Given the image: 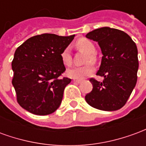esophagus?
Wrapping results in <instances>:
<instances>
[{
  "label": "esophagus",
  "instance_id": "34e87169",
  "mask_svg": "<svg viewBox=\"0 0 146 146\" xmlns=\"http://www.w3.org/2000/svg\"><path fill=\"white\" fill-rule=\"evenodd\" d=\"M73 81L76 83H80L82 81V80H80V79H73Z\"/></svg>",
  "mask_w": 146,
  "mask_h": 146
}]
</instances>
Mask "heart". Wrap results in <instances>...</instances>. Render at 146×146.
Wrapping results in <instances>:
<instances>
[{
    "mask_svg": "<svg viewBox=\"0 0 146 146\" xmlns=\"http://www.w3.org/2000/svg\"><path fill=\"white\" fill-rule=\"evenodd\" d=\"M76 48L80 51H84L87 53L84 62L88 63V62H94L95 61V56L94 53L95 51V45L93 44L91 40L88 39L81 38L80 39L76 44ZM61 58L65 66H70L72 64V57L71 54L69 50V48H66L61 54ZM94 72V67L92 64H86L83 66L79 67H73L67 70V75L74 79H82L84 76H89Z\"/></svg>",
    "mask_w": 146,
    "mask_h": 146,
    "instance_id": "b5f03b06",
    "label": "heart"
}]
</instances>
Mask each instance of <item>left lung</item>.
Instances as JSON below:
<instances>
[{
    "instance_id": "8db88e82",
    "label": "left lung",
    "mask_w": 146,
    "mask_h": 146,
    "mask_svg": "<svg viewBox=\"0 0 146 146\" xmlns=\"http://www.w3.org/2000/svg\"><path fill=\"white\" fill-rule=\"evenodd\" d=\"M86 37L98 42L101 48L102 57L96 75L104 77L102 82L90 79L93 89L86 95V102L103 111L119 110L137 83V46L128 34L110 27L91 31Z\"/></svg>"
}]
</instances>
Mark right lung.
Masks as SVG:
<instances>
[{"label": "right lung", "mask_w": 146, "mask_h": 146, "mask_svg": "<svg viewBox=\"0 0 146 146\" xmlns=\"http://www.w3.org/2000/svg\"><path fill=\"white\" fill-rule=\"evenodd\" d=\"M74 36L44 33L30 37L16 49L11 62L12 85L24 110L44 116L59 107L64 89L71 82L59 77L66 70L61 54Z\"/></svg>", "instance_id": "1"}]
</instances>
